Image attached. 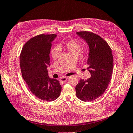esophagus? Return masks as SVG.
Masks as SVG:
<instances>
[{"label": "esophagus", "mask_w": 133, "mask_h": 133, "mask_svg": "<svg viewBox=\"0 0 133 133\" xmlns=\"http://www.w3.org/2000/svg\"><path fill=\"white\" fill-rule=\"evenodd\" d=\"M67 80V77H63V78H61V79H60V81L61 82L64 83V82H65Z\"/></svg>", "instance_id": "1"}]
</instances>
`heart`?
Instances as JSON below:
<instances>
[{
	"label": "heart",
	"instance_id": "obj_1",
	"mask_svg": "<svg viewBox=\"0 0 133 133\" xmlns=\"http://www.w3.org/2000/svg\"><path fill=\"white\" fill-rule=\"evenodd\" d=\"M82 47V43L77 39H71L67 42L61 43L58 46H55L51 49V55L54 60H56L57 58L60 50L64 49L69 53L71 56H77L78 54L83 56L88 55L89 49L87 47Z\"/></svg>",
	"mask_w": 133,
	"mask_h": 133
}]
</instances>
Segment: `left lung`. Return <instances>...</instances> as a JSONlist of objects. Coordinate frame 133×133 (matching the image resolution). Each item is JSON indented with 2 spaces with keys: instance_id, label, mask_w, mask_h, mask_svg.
<instances>
[{
  "instance_id": "left-lung-1",
  "label": "left lung",
  "mask_w": 133,
  "mask_h": 133,
  "mask_svg": "<svg viewBox=\"0 0 133 133\" xmlns=\"http://www.w3.org/2000/svg\"><path fill=\"white\" fill-rule=\"evenodd\" d=\"M89 46L87 69L91 77L79 80L76 87V96L83 101H91L104 94L111 81L114 69L112 50L106 41L89 31L77 32Z\"/></svg>"
}]
</instances>
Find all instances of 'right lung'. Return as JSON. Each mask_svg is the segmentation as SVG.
<instances>
[{"instance_id":"add662e5","label":"right lung","mask_w":133,"mask_h":133,"mask_svg":"<svg viewBox=\"0 0 133 133\" xmlns=\"http://www.w3.org/2000/svg\"><path fill=\"white\" fill-rule=\"evenodd\" d=\"M56 36L42 34L31 38L23 45L19 57L22 78L29 90L46 101L57 99L62 88L58 80L49 77L47 70L50 66L51 42Z\"/></svg>"}]
</instances>
